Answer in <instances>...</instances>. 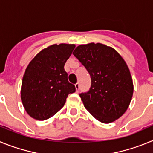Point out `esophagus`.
I'll return each mask as SVG.
<instances>
[{"mask_svg":"<svg viewBox=\"0 0 153 153\" xmlns=\"http://www.w3.org/2000/svg\"><path fill=\"white\" fill-rule=\"evenodd\" d=\"M75 87H76V92H79V88H80V86H79V83H76Z\"/></svg>","mask_w":153,"mask_h":153,"instance_id":"esophagus-1","label":"esophagus"}]
</instances>
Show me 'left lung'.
Wrapping results in <instances>:
<instances>
[{
    "label": "left lung",
    "mask_w": 153,
    "mask_h": 153,
    "mask_svg": "<svg viewBox=\"0 0 153 153\" xmlns=\"http://www.w3.org/2000/svg\"><path fill=\"white\" fill-rule=\"evenodd\" d=\"M73 54L91 77L89 91L79 94L85 108L103 123L122 117L133 93L132 76L122 56L113 48L100 43L78 46Z\"/></svg>",
    "instance_id": "obj_1"
}]
</instances>
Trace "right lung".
Here are the masks:
<instances>
[{
  "label": "right lung",
  "instance_id": "right-lung-1",
  "mask_svg": "<svg viewBox=\"0 0 153 153\" xmlns=\"http://www.w3.org/2000/svg\"><path fill=\"white\" fill-rule=\"evenodd\" d=\"M74 48V44H53L42 50L28 64L23 76L21 97L32 118H51L64 106L69 94L76 91L64 70Z\"/></svg>",
  "mask_w": 153,
  "mask_h": 153
}]
</instances>
